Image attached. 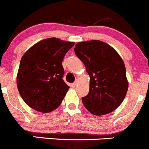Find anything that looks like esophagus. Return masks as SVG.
<instances>
[{"label": "esophagus", "instance_id": "obj_1", "mask_svg": "<svg viewBox=\"0 0 149 149\" xmlns=\"http://www.w3.org/2000/svg\"><path fill=\"white\" fill-rule=\"evenodd\" d=\"M77 84H78V80H76L74 82V83L72 84V87H73V88H75V87H76L77 85Z\"/></svg>", "mask_w": 149, "mask_h": 149}]
</instances>
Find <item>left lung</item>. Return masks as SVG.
Here are the masks:
<instances>
[{"label":"left lung","instance_id":"8db88e82","mask_svg":"<svg viewBox=\"0 0 149 149\" xmlns=\"http://www.w3.org/2000/svg\"><path fill=\"white\" fill-rule=\"evenodd\" d=\"M74 52L90 76L89 93L82 98L86 109L97 116L115 110L128 89L124 61L118 53L97 40L77 42Z\"/></svg>","mask_w":149,"mask_h":149}]
</instances>
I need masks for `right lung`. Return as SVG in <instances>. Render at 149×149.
Segmentation results:
<instances>
[{
	"mask_svg": "<svg viewBox=\"0 0 149 149\" xmlns=\"http://www.w3.org/2000/svg\"><path fill=\"white\" fill-rule=\"evenodd\" d=\"M74 45L56 38H47L23 55L17 73V88L29 107L48 113L59 107L70 88L63 79L62 61Z\"/></svg>",
	"mask_w": 149,
	"mask_h": 149,
	"instance_id": "obj_1",
	"label": "right lung"
}]
</instances>
